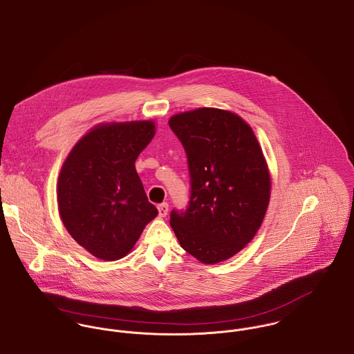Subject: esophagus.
<instances>
[{
	"mask_svg": "<svg viewBox=\"0 0 354 354\" xmlns=\"http://www.w3.org/2000/svg\"><path fill=\"white\" fill-rule=\"evenodd\" d=\"M168 203H161L158 207H157V209H158V216L160 217H165L167 216V213H168Z\"/></svg>",
	"mask_w": 354,
	"mask_h": 354,
	"instance_id": "34e87169",
	"label": "esophagus"
}]
</instances>
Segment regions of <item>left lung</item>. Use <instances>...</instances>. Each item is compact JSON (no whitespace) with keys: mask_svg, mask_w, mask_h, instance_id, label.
<instances>
[{"mask_svg":"<svg viewBox=\"0 0 354 354\" xmlns=\"http://www.w3.org/2000/svg\"><path fill=\"white\" fill-rule=\"evenodd\" d=\"M190 176L186 209L169 224L180 246L204 264L224 261L249 243L270 203L271 180L253 130L235 113L200 108L175 115Z\"/></svg>","mask_w":354,"mask_h":354,"instance_id":"8db88e82","label":"left lung"}]
</instances>
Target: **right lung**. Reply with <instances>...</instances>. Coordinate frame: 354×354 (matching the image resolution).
Wrapping results in <instances>:
<instances>
[{
	"instance_id": "1",
	"label": "right lung",
	"mask_w": 354,
	"mask_h": 354,
	"mask_svg": "<svg viewBox=\"0 0 354 354\" xmlns=\"http://www.w3.org/2000/svg\"><path fill=\"white\" fill-rule=\"evenodd\" d=\"M154 129L153 122L98 126L73 146L62 168V220L72 238L101 260L124 257L158 214L134 165Z\"/></svg>"
}]
</instances>
